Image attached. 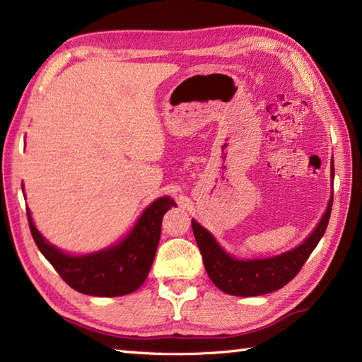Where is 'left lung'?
Returning <instances> with one entry per match:
<instances>
[{"label":"left lung","mask_w":362,"mask_h":362,"mask_svg":"<svg viewBox=\"0 0 362 362\" xmlns=\"http://www.w3.org/2000/svg\"><path fill=\"white\" fill-rule=\"evenodd\" d=\"M332 179H334V166L332 161ZM333 196L329 197L327 211L322 216L314 232L303 244L281 255L263 259H236L230 257L214 240L213 235L193 219V232L201 250L205 271L216 286L230 296L253 297L263 296L288 284L303 267L311 252L316 249L324 236L329 214H332Z\"/></svg>","instance_id":"left-lung-1"}]
</instances>
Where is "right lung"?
<instances>
[{
  "label": "right lung",
  "instance_id": "add662e5",
  "mask_svg": "<svg viewBox=\"0 0 362 362\" xmlns=\"http://www.w3.org/2000/svg\"><path fill=\"white\" fill-rule=\"evenodd\" d=\"M171 206H175L171 197H158L143 211L132 232L121 243L81 257L68 255L46 241L35 228L29 210L26 211L38 250L68 286L87 296L118 297L130 294L144 283L160 241L161 218Z\"/></svg>",
  "mask_w": 362,
  "mask_h": 362
}]
</instances>
